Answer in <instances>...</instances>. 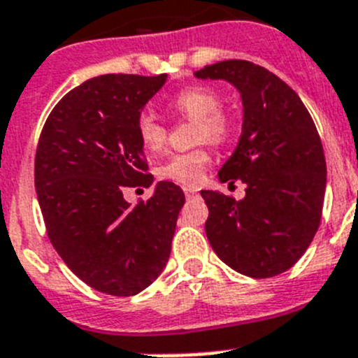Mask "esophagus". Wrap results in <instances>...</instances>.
I'll return each mask as SVG.
<instances>
[{
  "mask_svg": "<svg viewBox=\"0 0 358 358\" xmlns=\"http://www.w3.org/2000/svg\"><path fill=\"white\" fill-rule=\"evenodd\" d=\"M183 192H185V196H187V198H192V196H196V194H198L196 189H192V187H183Z\"/></svg>",
  "mask_w": 358,
  "mask_h": 358,
  "instance_id": "1",
  "label": "esophagus"
}]
</instances>
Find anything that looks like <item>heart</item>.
I'll use <instances>...</instances> for the list:
<instances>
[{"label":"heart","mask_w":358,"mask_h":358,"mask_svg":"<svg viewBox=\"0 0 358 358\" xmlns=\"http://www.w3.org/2000/svg\"><path fill=\"white\" fill-rule=\"evenodd\" d=\"M169 106L182 115L196 119V141L198 142H220L227 141L231 133V119L220 111L217 93L203 86H191L180 90L171 97ZM136 135L148 151H160L167 141V129L153 111H142L136 119ZM210 164V155L207 149L198 148L185 153L171 155L157 167V175L162 180L182 183V185H198L203 180L205 169Z\"/></svg>","instance_id":"b5f03b06"}]
</instances>
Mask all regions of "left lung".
<instances>
[{"label":"left lung","instance_id":"8db88e82","mask_svg":"<svg viewBox=\"0 0 358 358\" xmlns=\"http://www.w3.org/2000/svg\"><path fill=\"white\" fill-rule=\"evenodd\" d=\"M194 76L231 83L243 104L241 136L217 178L229 185L241 180L247 189L243 200L201 191L210 247L248 278L287 272L321 223L326 160L315 124L287 83L250 61H222Z\"/></svg>","mask_w":358,"mask_h":358}]
</instances>
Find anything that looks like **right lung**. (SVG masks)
I'll use <instances>...</instances> for the list:
<instances>
[{
	"instance_id": "obj_1",
	"label": "right lung",
	"mask_w": 358,
	"mask_h": 358,
	"mask_svg": "<svg viewBox=\"0 0 358 358\" xmlns=\"http://www.w3.org/2000/svg\"><path fill=\"white\" fill-rule=\"evenodd\" d=\"M155 77H93L57 102L36 151V192L48 238L68 268L117 297L148 288L166 268L185 203L173 182H158L136 205L127 187H149L136 119L166 85Z\"/></svg>"
}]
</instances>
